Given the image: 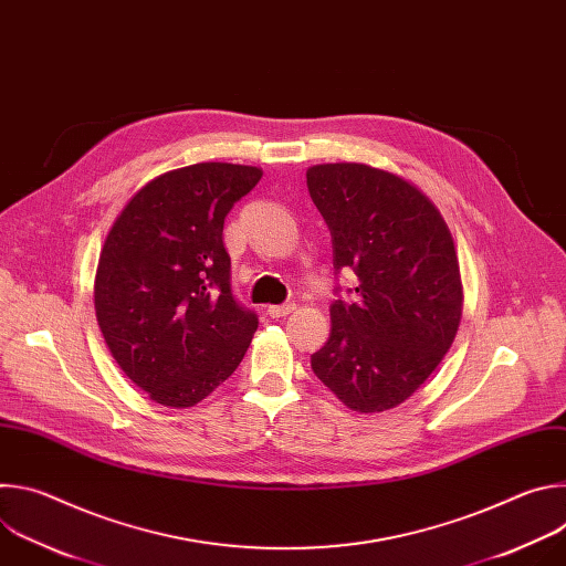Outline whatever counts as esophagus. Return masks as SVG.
Segmentation results:
<instances>
[{"label":"esophagus","instance_id":"esophagus-1","mask_svg":"<svg viewBox=\"0 0 566 566\" xmlns=\"http://www.w3.org/2000/svg\"><path fill=\"white\" fill-rule=\"evenodd\" d=\"M297 306L293 304V302H289V304H273V306H269V315L271 317H284V315H289V313H293Z\"/></svg>","mask_w":566,"mask_h":566}]
</instances>
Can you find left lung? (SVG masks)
<instances>
[{
    "label": "left lung",
    "mask_w": 566,
    "mask_h": 566,
    "mask_svg": "<svg viewBox=\"0 0 566 566\" xmlns=\"http://www.w3.org/2000/svg\"><path fill=\"white\" fill-rule=\"evenodd\" d=\"M334 239V266L356 271V302L332 304V334L313 374L360 415L406 402L454 343L463 284L452 232L406 177L367 164L306 170Z\"/></svg>",
    "instance_id": "1"
}]
</instances>
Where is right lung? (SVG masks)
<instances>
[{
    "instance_id": "obj_1",
    "label": "right lung",
    "mask_w": 566,
    "mask_h": 566,
    "mask_svg": "<svg viewBox=\"0 0 566 566\" xmlns=\"http://www.w3.org/2000/svg\"><path fill=\"white\" fill-rule=\"evenodd\" d=\"M262 168L195 164L145 184L103 244L94 306L125 376L164 408H192L244 358L258 315L230 291L223 219Z\"/></svg>"
}]
</instances>
